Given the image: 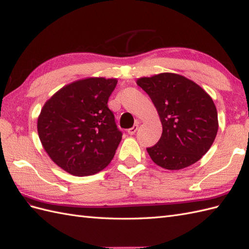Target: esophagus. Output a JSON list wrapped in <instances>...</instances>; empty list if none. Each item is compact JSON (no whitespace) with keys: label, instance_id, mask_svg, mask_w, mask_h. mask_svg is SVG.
<instances>
[{"label":"esophagus","instance_id":"1","mask_svg":"<svg viewBox=\"0 0 249 249\" xmlns=\"http://www.w3.org/2000/svg\"><path fill=\"white\" fill-rule=\"evenodd\" d=\"M137 129H138V124H136V125L133 126V127L129 128V129L127 130V133H128V135H135Z\"/></svg>","mask_w":249,"mask_h":249}]
</instances>
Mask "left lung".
Wrapping results in <instances>:
<instances>
[{
  "mask_svg": "<svg viewBox=\"0 0 249 249\" xmlns=\"http://www.w3.org/2000/svg\"><path fill=\"white\" fill-rule=\"evenodd\" d=\"M137 84L156 107L162 125L160 141L147 147L152 160L168 170H179L201 160L217 135V110L197 83L172 72L139 78Z\"/></svg>",
  "mask_w": 249,
  "mask_h": 249,
  "instance_id": "1",
  "label": "left lung"
}]
</instances>
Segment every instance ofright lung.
Here are the masks:
<instances>
[{
	"label": "right lung",
	"mask_w": 249,
	"mask_h": 249,
	"mask_svg": "<svg viewBox=\"0 0 249 249\" xmlns=\"http://www.w3.org/2000/svg\"><path fill=\"white\" fill-rule=\"evenodd\" d=\"M116 79L86 78L71 82L48 99L37 120V131L49 157L77 177L92 176L107 167L122 133L108 99Z\"/></svg>",
	"instance_id": "obj_1"
}]
</instances>
